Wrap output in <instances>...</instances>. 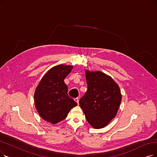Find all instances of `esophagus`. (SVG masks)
<instances>
[{"mask_svg":"<svg viewBox=\"0 0 157 157\" xmlns=\"http://www.w3.org/2000/svg\"><path fill=\"white\" fill-rule=\"evenodd\" d=\"M74 100H75V101L78 104V103H79V99H78V98H75Z\"/></svg>","mask_w":157,"mask_h":157,"instance_id":"1","label":"esophagus"}]
</instances>
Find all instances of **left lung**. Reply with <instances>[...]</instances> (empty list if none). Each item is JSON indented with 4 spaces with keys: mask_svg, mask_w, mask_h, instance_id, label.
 <instances>
[{
    "mask_svg": "<svg viewBox=\"0 0 157 157\" xmlns=\"http://www.w3.org/2000/svg\"><path fill=\"white\" fill-rule=\"evenodd\" d=\"M87 90L80 99L87 121L95 129L103 128L113 119L120 106V87L103 72L86 70Z\"/></svg>",
    "mask_w": 157,
    "mask_h": 157,
    "instance_id": "8db88e82",
    "label": "left lung"
}]
</instances>
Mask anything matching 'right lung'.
<instances>
[{
  "label": "right lung",
  "instance_id": "obj_1",
  "mask_svg": "<svg viewBox=\"0 0 157 157\" xmlns=\"http://www.w3.org/2000/svg\"><path fill=\"white\" fill-rule=\"evenodd\" d=\"M73 66H55L44 75L34 93L35 108L44 120L52 124L66 118L70 111L77 105L67 95L68 88L64 82Z\"/></svg>",
  "mask_w": 157,
  "mask_h": 157
}]
</instances>
